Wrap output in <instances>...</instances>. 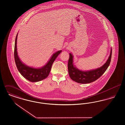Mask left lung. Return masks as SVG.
<instances>
[{
  "label": "left lung",
  "mask_w": 125,
  "mask_h": 125,
  "mask_svg": "<svg viewBox=\"0 0 125 125\" xmlns=\"http://www.w3.org/2000/svg\"><path fill=\"white\" fill-rule=\"evenodd\" d=\"M112 54V49H111L110 55L106 63L100 68L89 71H81L75 67L73 64V56L71 53L69 54L68 70L71 79L76 83L83 84L91 83L95 81L106 70L111 62Z\"/></svg>",
  "instance_id": "left-lung-1"
}]
</instances>
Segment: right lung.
Listing matches in <instances>:
<instances>
[{"instance_id":"obj_1","label":"right lung","mask_w":125,"mask_h":125,"mask_svg":"<svg viewBox=\"0 0 125 125\" xmlns=\"http://www.w3.org/2000/svg\"><path fill=\"white\" fill-rule=\"evenodd\" d=\"M17 34L14 46V56L15 64L18 71L25 78L31 82H37L42 80L48 77L51 71L52 66L56 58L62 51H59L54 53L47 63L40 68H35L24 65L20 60L17 52Z\"/></svg>"}]
</instances>
